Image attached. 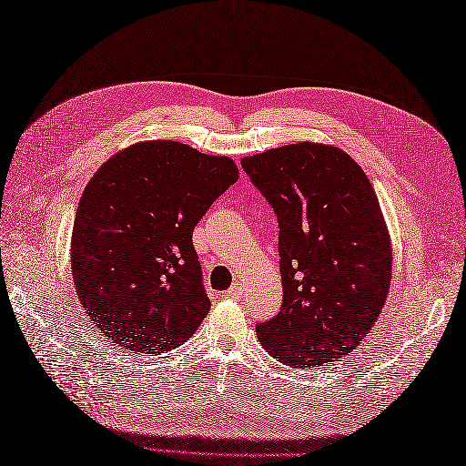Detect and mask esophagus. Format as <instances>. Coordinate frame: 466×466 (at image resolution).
Wrapping results in <instances>:
<instances>
[{
  "mask_svg": "<svg viewBox=\"0 0 466 466\" xmlns=\"http://www.w3.org/2000/svg\"><path fill=\"white\" fill-rule=\"evenodd\" d=\"M224 296H228V299H240V296H242V282H234L230 289L226 290Z\"/></svg>",
  "mask_w": 466,
  "mask_h": 466,
  "instance_id": "34e87169",
  "label": "esophagus"
}]
</instances>
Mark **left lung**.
Instances as JSON below:
<instances>
[{
  "label": "left lung",
  "mask_w": 466,
  "mask_h": 466,
  "mask_svg": "<svg viewBox=\"0 0 466 466\" xmlns=\"http://www.w3.org/2000/svg\"><path fill=\"white\" fill-rule=\"evenodd\" d=\"M279 218L282 306L256 324L274 359L299 369L352 352L380 316L392 246L362 167L336 146L300 142L242 157Z\"/></svg>",
  "instance_id": "8db88e82"
}]
</instances>
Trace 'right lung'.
<instances>
[{"label":"right lung","mask_w":466,"mask_h":466,"mask_svg":"<svg viewBox=\"0 0 466 466\" xmlns=\"http://www.w3.org/2000/svg\"><path fill=\"white\" fill-rule=\"evenodd\" d=\"M236 180L230 157L172 140L137 142L92 176L74 220L72 276L107 340L154 356L196 332L210 300L192 234Z\"/></svg>","instance_id":"right-lung-1"}]
</instances>
